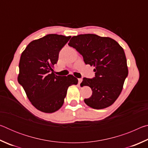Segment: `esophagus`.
<instances>
[{"label": "esophagus", "instance_id": "34e87169", "mask_svg": "<svg viewBox=\"0 0 148 148\" xmlns=\"http://www.w3.org/2000/svg\"><path fill=\"white\" fill-rule=\"evenodd\" d=\"M82 82V78H79L78 79V84L79 85L80 84H81Z\"/></svg>", "mask_w": 148, "mask_h": 148}]
</instances>
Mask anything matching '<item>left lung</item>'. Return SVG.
<instances>
[{"label": "left lung", "instance_id": "1", "mask_svg": "<svg viewBox=\"0 0 148 148\" xmlns=\"http://www.w3.org/2000/svg\"><path fill=\"white\" fill-rule=\"evenodd\" d=\"M69 46L83 56L86 64L95 67V77H84L82 86H89L92 95L84 99L93 109H103L114 103L121 94L128 75L127 59L123 47L109 37L85 34L72 36Z\"/></svg>", "mask_w": 148, "mask_h": 148}]
</instances>
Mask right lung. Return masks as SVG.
I'll use <instances>...</instances> for the list:
<instances>
[{
  "label": "right lung",
  "instance_id": "1",
  "mask_svg": "<svg viewBox=\"0 0 148 148\" xmlns=\"http://www.w3.org/2000/svg\"><path fill=\"white\" fill-rule=\"evenodd\" d=\"M71 38L47 34L30 42L20 57L17 81L31 104L44 113H53L61 108L69 87L78 82L72 75L61 76L53 72L60 50Z\"/></svg>",
  "mask_w": 148,
  "mask_h": 148
}]
</instances>
